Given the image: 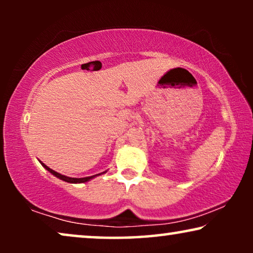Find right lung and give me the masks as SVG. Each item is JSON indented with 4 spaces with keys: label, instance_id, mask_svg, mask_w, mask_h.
Returning <instances> with one entry per match:
<instances>
[{
    "label": "right lung",
    "instance_id": "right-lung-1",
    "mask_svg": "<svg viewBox=\"0 0 253 253\" xmlns=\"http://www.w3.org/2000/svg\"><path fill=\"white\" fill-rule=\"evenodd\" d=\"M42 166L44 168L47 169L48 171H50L51 174L53 175H55L56 176V177H58V178H61V179H63V181H65V182H68V183H84V182H87V181H89V179L91 178H93V177H95V176H98V175H100V174H98V175H93V176H89V177H83V178H74V177H68V176H64V175H61V174H58V172H56L55 170H53V169H50L49 167H47L46 165H43L42 164Z\"/></svg>",
    "mask_w": 253,
    "mask_h": 253
}]
</instances>
